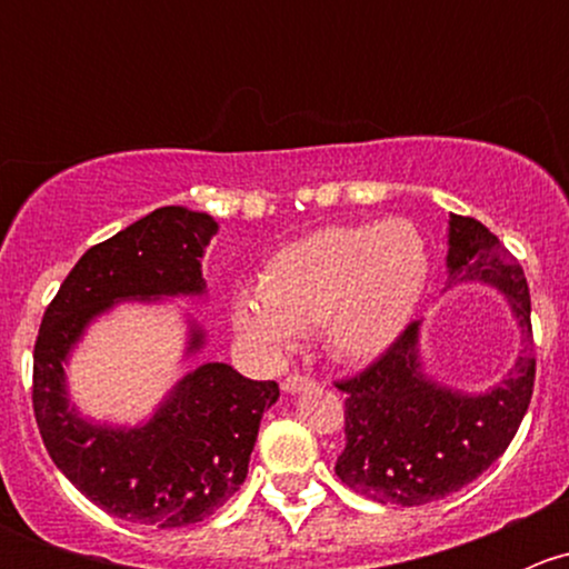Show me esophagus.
I'll use <instances>...</instances> for the list:
<instances>
[{"instance_id":"34e87169","label":"esophagus","mask_w":569,"mask_h":569,"mask_svg":"<svg viewBox=\"0 0 569 569\" xmlns=\"http://www.w3.org/2000/svg\"><path fill=\"white\" fill-rule=\"evenodd\" d=\"M319 380L311 375H302V371H291V375H286L283 380V391L286 393H300V391H311V388H317Z\"/></svg>"}]
</instances>
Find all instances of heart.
<instances>
[{"instance_id": "1", "label": "heart", "mask_w": 569, "mask_h": 569, "mask_svg": "<svg viewBox=\"0 0 569 569\" xmlns=\"http://www.w3.org/2000/svg\"><path fill=\"white\" fill-rule=\"evenodd\" d=\"M429 280V250L412 222L330 226L274 252L258 272V297L233 306V325L269 352L295 332H321L341 360H369L401 336Z\"/></svg>"}]
</instances>
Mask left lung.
I'll return each mask as SVG.
<instances>
[{
	"instance_id": "left-lung-1",
	"label": "left lung",
	"mask_w": 569,
	"mask_h": 569,
	"mask_svg": "<svg viewBox=\"0 0 569 569\" xmlns=\"http://www.w3.org/2000/svg\"><path fill=\"white\" fill-rule=\"evenodd\" d=\"M451 278L507 291L523 327V355L509 380L485 396L435 386L418 363V321L358 375L336 382L343 399V446L336 476L380 503L421 507L462 490L507 451L533 393L531 297L523 267L479 220L451 214Z\"/></svg>"
}]
</instances>
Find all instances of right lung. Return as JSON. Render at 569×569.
Segmentation results:
<instances>
[{
	"label": "right lung",
	"instance_id": "obj_1",
	"mask_svg": "<svg viewBox=\"0 0 569 569\" xmlns=\"http://www.w3.org/2000/svg\"><path fill=\"white\" fill-rule=\"evenodd\" d=\"M214 233L209 214L181 206L151 211L84 252L40 321L32 410L46 451L82 496L129 523L178 529L214 515L248 476L258 423L278 401V382L203 363L151 423L114 432L90 427L68 407L62 360L84 325L114 300L200 295V258ZM192 347H200V332Z\"/></svg>",
	"mask_w": 569,
	"mask_h": 569
}]
</instances>
